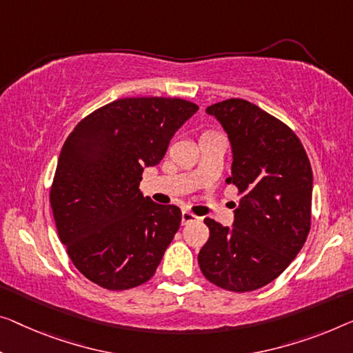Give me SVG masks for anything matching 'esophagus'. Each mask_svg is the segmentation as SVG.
I'll return each mask as SVG.
<instances>
[{
    "mask_svg": "<svg viewBox=\"0 0 353 353\" xmlns=\"http://www.w3.org/2000/svg\"><path fill=\"white\" fill-rule=\"evenodd\" d=\"M198 220H199L198 215H194L193 212H190V210H182V225L198 222Z\"/></svg>",
    "mask_w": 353,
    "mask_h": 353,
    "instance_id": "esophagus-1",
    "label": "esophagus"
}]
</instances>
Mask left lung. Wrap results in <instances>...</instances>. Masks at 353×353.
<instances>
[{"label":"left lung","mask_w":353,"mask_h":353,"mask_svg":"<svg viewBox=\"0 0 353 353\" xmlns=\"http://www.w3.org/2000/svg\"><path fill=\"white\" fill-rule=\"evenodd\" d=\"M233 147L227 183L241 196L234 227L212 219L199 250V270L228 292H252L274 281L293 261L311 230L312 168L290 126L255 104L230 98L209 106Z\"/></svg>","instance_id":"1"}]
</instances>
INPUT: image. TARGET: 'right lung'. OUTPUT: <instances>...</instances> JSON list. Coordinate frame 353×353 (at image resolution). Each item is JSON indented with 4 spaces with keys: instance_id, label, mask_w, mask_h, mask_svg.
Wrapping results in <instances>:
<instances>
[{
    "instance_id": "add662e5",
    "label": "right lung",
    "mask_w": 353,
    "mask_h": 353,
    "mask_svg": "<svg viewBox=\"0 0 353 353\" xmlns=\"http://www.w3.org/2000/svg\"><path fill=\"white\" fill-rule=\"evenodd\" d=\"M196 110L182 98H120L68 136L49 196L59 238L88 281L120 292L155 274L182 212L144 198L139 182Z\"/></svg>"
}]
</instances>
